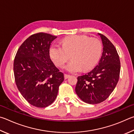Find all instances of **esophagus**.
Masks as SVG:
<instances>
[{
    "instance_id": "1",
    "label": "esophagus",
    "mask_w": 134,
    "mask_h": 134,
    "mask_svg": "<svg viewBox=\"0 0 134 134\" xmlns=\"http://www.w3.org/2000/svg\"><path fill=\"white\" fill-rule=\"evenodd\" d=\"M69 76H70L69 75H67V74H65L64 75V78H65V79H68V78H69Z\"/></svg>"
}]
</instances>
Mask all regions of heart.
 Masks as SVG:
<instances>
[{"label": "heart", "mask_w": 134, "mask_h": 134, "mask_svg": "<svg viewBox=\"0 0 134 134\" xmlns=\"http://www.w3.org/2000/svg\"><path fill=\"white\" fill-rule=\"evenodd\" d=\"M62 46L53 43L49 49L51 59L58 66H62L69 59L72 60L65 66L67 71L76 73L91 69L97 64L102 53V44L96 38L85 35H74L62 40Z\"/></svg>", "instance_id": "1"}]
</instances>
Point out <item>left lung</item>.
Masks as SVG:
<instances>
[{
  "label": "left lung",
  "mask_w": 134,
  "mask_h": 134,
  "mask_svg": "<svg viewBox=\"0 0 134 134\" xmlns=\"http://www.w3.org/2000/svg\"><path fill=\"white\" fill-rule=\"evenodd\" d=\"M101 39L103 52L98 64L85 75L78 77L75 92L87 104H97L106 100L118 83L121 65L116 49L106 36Z\"/></svg>",
  "instance_id": "left-lung-1"
}]
</instances>
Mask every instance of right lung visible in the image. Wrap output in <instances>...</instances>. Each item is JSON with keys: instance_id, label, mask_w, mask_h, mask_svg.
Returning a JSON list of instances; mask_svg holds the SVG:
<instances>
[{"instance_id": "obj_1", "label": "right lung", "mask_w": 134, "mask_h": 134, "mask_svg": "<svg viewBox=\"0 0 134 134\" xmlns=\"http://www.w3.org/2000/svg\"><path fill=\"white\" fill-rule=\"evenodd\" d=\"M57 36L38 33L21 44L13 63L15 82L21 95L33 106L45 108L57 97L64 75L49 55L51 44Z\"/></svg>"}]
</instances>
